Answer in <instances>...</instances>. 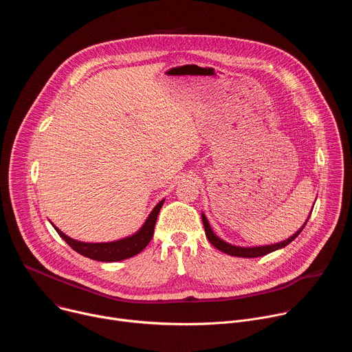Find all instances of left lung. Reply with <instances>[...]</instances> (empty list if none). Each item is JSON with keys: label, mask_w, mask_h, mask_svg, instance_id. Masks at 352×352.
Here are the masks:
<instances>
[{"label": "left lung", "mask_w": 352, "mask_h": 352, "mask_svg": "<svg viewBox=\"0 0 352 352\" xmlns=\"http://www.w3.org/2000/svg\"><path fill=\"white\" fill-rule=\"evenodd\" d=\"M309 220V217H308ZM308 220L305 221V224L300 227L292 236H289L288 239L283 241V242H278V243H273V245H265V246H252V248H242V246H235V245H231L226 241H223L221 238H219L210 228V224L206 219L205 214H202V221H204V226H205V232H206V236L208 239L210 241V243L213 246H216L219 250H221V252L227 254V255H231V256H236V258H258V256H265L270 252H274V250L277 249H281L284 246H287L289 242H292L299 234L300 231L304 230V227L307 226Z\"/></svg>", "instance_id": "left-lung-1"}]
</instances>
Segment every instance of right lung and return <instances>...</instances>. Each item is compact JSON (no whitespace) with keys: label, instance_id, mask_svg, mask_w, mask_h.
<instances>
[{"label":"right lung","instance_id":"right-lung-1","mask_svg":"<svg viewBox=\"0 0 352 352\" xmlns=\"http://www.w3.org/2000/svg\"><path fill=\"white\" fill-rule=\"evenodd\" d=\"M163 204H164V199L160 200V202L156 205V208L152 210V213L148 214L144 224L136 234L126 236L124 239H120V241H114V242H100V243L80 242V241L69 238L61 230H58L56 226H53V227L56 228L58 235L74 250H76L78 254L89 258V259L98 261V262H120V261H124V259L138 255L147 246V243L150 242V239H152V236L155 234L156 220H157V216H159V212H160Z\"/></svg>","mask_w":352,"mask_h":352}]
</instances>
